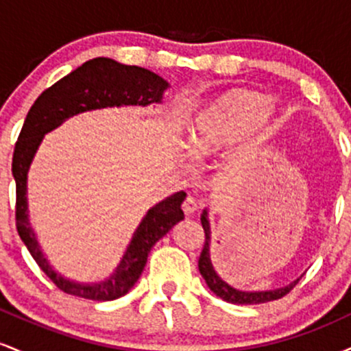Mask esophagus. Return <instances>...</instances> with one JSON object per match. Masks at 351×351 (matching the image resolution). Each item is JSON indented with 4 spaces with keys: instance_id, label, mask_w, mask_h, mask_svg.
Listing matches in <instances>:
<instances>
[{
    "instance_id": "esophagus-1",
    "label": "esophagus",
    "mask_w": 351,
    "mask_h": 351,
    "mask_svg": "<svg viewBox=\"0 0 351 351\" xmlns=\"http://www.w3.org/2000/svg\"><path fill=\"white\" fill-rule=\"evenodd\" d=\"M181 208H183L184 215L189 216V215H193V213H195L196 209H198V203H196L195 198L188 196V198L183 201V204H181Z\"/></svg>"
}]
</instances>
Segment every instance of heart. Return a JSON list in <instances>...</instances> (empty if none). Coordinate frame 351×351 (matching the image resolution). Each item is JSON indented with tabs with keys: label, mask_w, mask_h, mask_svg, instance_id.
<instances>
[{
	"label": "heart",
	"mask_w": 351,
	"mask_h": 351,
	"mask_svg": "<svg viewBox=\"0 0 351 351\" xmlns=\"http://www.w3.org/2000/svg\"><path fill=\"white\" fill-rule=\"evenodd\" d=\"M267 112V100L252 90H234L217 99L191 125L188 145L193 155L208 158L251 134Z\"/></svg>",
	"instance_id": "heart-1"
}]
</instances>
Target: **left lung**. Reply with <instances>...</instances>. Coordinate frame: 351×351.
<instances>
[{
    "label": "left lung",
    "instance_id": "1",
    "mask_svg": "<svg viewBox=\"0 0 351 351\" xmlns=\"http://www.w3.org/2000/svg\"><path fill=\"white\" fill-rule=\"evenodd\" d=\"M201 224H203V229H204V247L198 261L199 272L201 276H203V279L206 280L208 287L223 300L229 302V304H239V305L264 304V302L277 300V299H282L284 295H287V293L295 287L297 282L300 280L297 279L293 280L292 284L285 285V287H280V289H274V291L245 292V291H239V289L231 287L228 282H224L219 276H217L215 267H213L211 254H209V247H211V228H209V217H208L206 209H204L203 215H201Z\"/></svg>",
    "mask_w": 351,
    "mask_h": 351
}]
</instances>
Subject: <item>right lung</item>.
Returning a JSON list of instances; mask_svg holds the SVG:
<instances>
[{"label":"right lung","mask_w":351,"mask_h":351,"mask_svg":"<svg viewBox=\"0 0 351 351\" xmlns=\"http://www.w3.org/2000/svg\"><path fill=\"white\" fill-rule=\"evenodd\" d=\"M168 82L155 72L136 66H125L108 58H95L84 62L54 86L43 92L27 112L21 134L13 153V176L16 181V228L27 251L41 271L54 282L56 287L88 300H115L130 291L142 276L148 254L156 241L183 219L181 203L186 193L178 191L162 203L148 209L142 223L132 236L122 261L110 277L97 284H79L62 277L44 257L29 226L27 217V171L44 135L54 130L69 117L87 110L120 106L147 107L162 102Z\"/></svg>","instance_id":"right-lung-1"}]
</instances>
